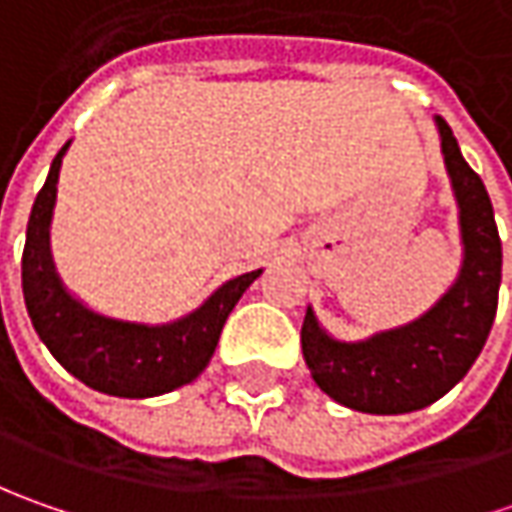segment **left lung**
<instances>
[{"label": "left lung", "instance_id": "left-lung-1", "mask_svg": "<svg viewBox=\"0 0 512 512\" xmlns=\"http://www.w3.org/2000/svg\"><path fill=\"white\" fill-rule=\"evenodd\" d=\"M442 156L459 207L462 267L442 299L407 325L342 342L307 307L302 353L333 402L373 416L413 413L439 402L479 359L499 305L502 239L479 173L464 162L450 125L436 116Z\"/></svg>", "mask_w": 512, "mask_h": 512}]
</instances>
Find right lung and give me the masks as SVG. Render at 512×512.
<instances>
[{
  "label": "right lung",
  "instance_id": "1",
  "mask_svg": "<svg viewBox=\"0 0 512 512\" xmlns=\"http://www.w3.org/2000/svg\"><path fill=\"white\" fill-rule=\"evenodd\" d=\"M68 148L70 142H65V148L56 153L28 219L22 293L33 330L70 376L99 393L119 399H150L190 384L210 362L230 310L262 276V270L230 279L216 287L196 310L165 325L128 322L90 310L62 285L50 253L56 185Z\"/></svg>",
  "mask_w": 512,
  "mask_h": 512
}]
</instances>
